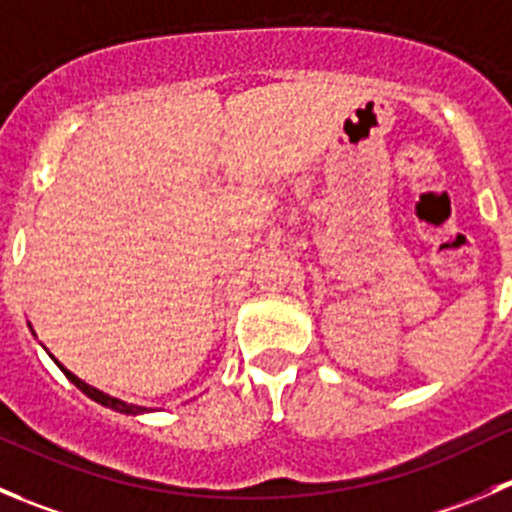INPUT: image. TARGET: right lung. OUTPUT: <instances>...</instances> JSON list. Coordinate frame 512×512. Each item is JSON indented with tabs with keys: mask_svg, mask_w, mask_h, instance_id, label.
Instances as JSON below:
<instances>
[{
	"mask_svg": "<svg viewBox=\"0 0 512 512\" xmlns=\"http://www.w3.org/2000/svg\"><path fill=\"white\" fill-rule=\"evenodd\" d=\"M29 329H32V324H29ZM32 334H34V332H32ZM50 357H52V354H50ZM52 359H55V357H52ZM55 364H57V367L62 369V372H65V377L70 379V382L75 384L77 389H82V392H85L87 397H90V399H95L97 405H102V407H110V410L120 412V415H135V417H138V415H145V412H150V407L130 405V402H125V399H118V397H113V394H105V392H100V389H97V387H90V384H87V382H82V379L77 377V374H72L70 369H67V367H62V364L57 362V359H55Z\"/></svg>",
	"mask_w": 512,
	"mask_h": 512,
	"instance_id": "right-lung-1",
	"label": "right lung"
}]
</instances>
